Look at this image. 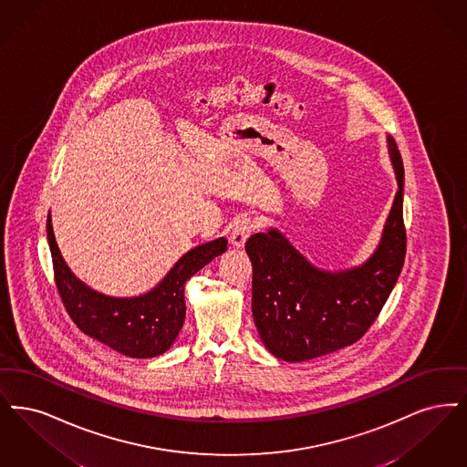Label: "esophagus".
Listing matches in <instances>:
<instances>
[{"mask_svg":"<svg viewBox=\"0 0 467 467\" xmlns=\"http://www.w3.org/2000/svg\"><path fill=\"white\" fill-rule=\"evenodd\" d=\"M256 228H258L256 218L247 216V214L239 216V218L234 222V224H232L230 243L234 244L235 247H243L245 241H247V237H249Z\"/></svg>","mask_w":467,"mask_h":467,"instance_id":"obj_1","label":"esophagus"}]
</instances>
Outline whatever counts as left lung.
I'll return each instance as SVG.
<instances>
[{"label":"left lung","instance_id":"8db88e82","mask_svg":"<svg viewBox=\"0 0 467 467\" xmlns=\"http://www.w3.org/2000/svg\"><path fill=\"white\" fill-rule=\"evenodd\" d=\"M398 192L382 241L371 258L344 272L308 264L277 230L245 243L253 264V317L265 347L300 363L356 344L379 317L405 264V169L394 138H387Z\"/></svg>","mask_w":467,"mask_h":467}]
</instances>
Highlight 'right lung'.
<instances>
[{"label": "right lung", "instance_id": "1", "mask_svg": "<svg viewBox=\"0 0 467 467\" xmlns=\"http://www.w3.org/2000/svg\"><path fill=\"white\" fill-rule=\"evenodd\" d=\"M54 277L64 308L81 331L129 358H155L174 344L186 314L184 283L203 265L226 251V239L190 249L162 283L136 298H111L90 289L73 275L56 243L52 218H47Z\"/></svg>", "mask_w": 467, "mask_h": 467}]
</instances>
